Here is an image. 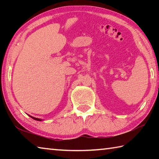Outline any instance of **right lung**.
<instances>
[{"instance_id":"obj_1","label":"right lung","mask_w":159,"mask_h":159,"mask_svg":"<svg viewBox=\"0 0 159 159\" xmlns=\"http://www.w3.org/2000/svg\"><path fill=\"white\" fill-rule=\"evenodd\" d=\"M30 116L31 118H33V119H34V120H39H39H40V121H41V120H42L41 119V118H35V117H33V116Z\"/></svg>"}]
</instances>
